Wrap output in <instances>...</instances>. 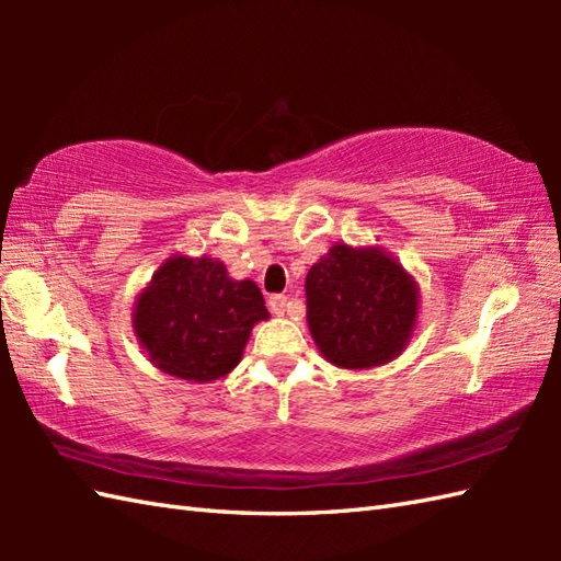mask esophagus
<instances>
[{"label": "esophagus", "mask_w": 561, "mask_h": 561, "mask_svg": "<svg viewBox=\"0 0 561 561\" xmlns=\"http://www.w3.org/2000/svg\"><path fill=\"white\" fill-rule=\"evenodd\" d=\"M267 306L274 316H282L289 308V299L284 294H272L267 299Z\"/></svg>", "instance_id": "1"}]
</instances>
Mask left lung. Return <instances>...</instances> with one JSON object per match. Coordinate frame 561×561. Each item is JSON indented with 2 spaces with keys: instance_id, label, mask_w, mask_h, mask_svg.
<instances>
[{
  "instance_id": "1",
  "label": "left lung",
  "mask_w": 561,
  "mask_h": 561,
  "mask_svg": "<svg viewBox=\"0 0 561 561\" xmlns=\"http://www.w3.org/2000/svg\"><path fill=\"white\" fill-rule=\"evenodd\" d=\"M420 287L380 248L337 243L306 274V318L330 364L371 368L408 347Z\"/></svg>"
}]
</instances>
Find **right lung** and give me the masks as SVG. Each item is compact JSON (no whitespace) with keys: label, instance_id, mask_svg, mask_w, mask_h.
<instances>
[{"label":"right lung","instance_id":"1","mask_svg":"<svg viewBox=\"0 0 561 561\" xmlns=\"http://www.w3.org/2000/svg\"><path fill=\"white\" fill-rule=\"evenodd\" d=\"M267 318L255 282L231 279L221 260L173 255L137 296L133 328L163 374L209 383L233 371Z\"/></svg>","mask_w":561,"mask_h":561}]
</instances>
